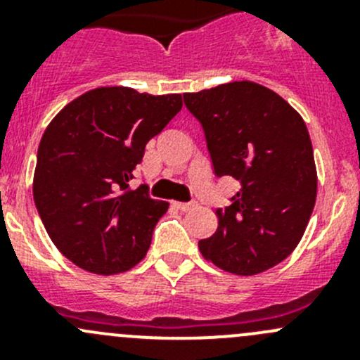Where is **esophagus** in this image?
Here are the masks:
<instances>
[{"label":"esophagus","instance_id":"34e87169","mask_svg":"<svg viewBox=\"0 0 360 360\" xmlns=\"http://www.w3.org/2000/svg\"><path fill=\"white\" fill-rule=\"evenodd\" d=\"M174 205H176L179 210H183V212H188V210L197 209L198 203L197 202H174Z\"/></svg>","mask_w":360,"mask_h":360}]
</instances>
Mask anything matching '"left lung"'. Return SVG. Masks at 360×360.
Returning a JSON list of instances; mask_svg holds the SVG:
<instances>
[{
    "mask_svg": "<svg viewBox=\"0 0 360 360\" xmlns=\"http://www.w3.org/2000/svg\"><path fill=\"white\" fill-rule=\"evenodd\" d=\"M198 120L216 177L240 190L217 207V230L198 249L221 270L256 275L300 244L317 198L314 148L303 118L274 90L233 82L184 94Z\"/></svg>",
    "mask_w": 360,
    "mask_h": 360,
    "instance_id": "1",
    "label": "left lung"
}]
</instances>
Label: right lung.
<instances>
[{
	"mask_svg": "<svg viewBox=\"0 0 360 360\" xmlns=\"http://www.w3.org/2000/svg\"><path fill=\"white\" fill-rule=\"evenodd\" d=\"M183 108L179 94L127 86L90 90L52 120L39 141L32 197L56 248L97 275L125 271L150 249L169 203L146 184L130 190L144 148Z\"/></svg>",
	"mask_w": 360,
	"mask_h": 360,
	"instance_id": "1",
	"label": "right lung"
}]
</instances>
